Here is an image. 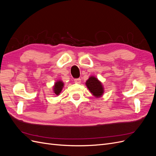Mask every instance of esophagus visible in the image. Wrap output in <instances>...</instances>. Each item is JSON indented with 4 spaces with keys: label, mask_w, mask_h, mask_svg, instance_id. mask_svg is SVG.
I'll use <instances>...</instances> for the list:
<instances>
[{
    "label": "esophagus",
    "mask_w": 156,
    "mask_h": 156,
    "mask_svg": "<svg viewBox=\"0 0 156 156\" xmlns=\"http://www.w3.org/2000/svg\"><path fill=\"white\" fill-rule=\"evenodd\" d=\"M81 82V79H74V83H77V84H80Z\"/></svg>",
    "instance_id": "obj_1"
}]
</instances>
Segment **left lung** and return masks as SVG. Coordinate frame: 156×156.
<instances>
[{
	"label": "left lung",
	"instance_id": "1",
	"mask_svg": "<svg viewBox=\"0 0 156 156\" xmlns=\"http://www.w3.org/2000/svg\"><path fill=\"white\" fill-rule=\"evenodd\" d=\"M85 84L89 91L96 98L101 97L104 93V87L102 83L96 77H90L86 81Z\"/></svg>",
	"mask_w": 156,
	"mask_h": 156
}]
</instances>
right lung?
<instances>
[{
  "instance_id": "1",
  "label": "right lung",
  "mask_w": 156,
  "mask_h": 156,
  "mask_svg": "<svg viewBox=\"0 0 156 156\" xmlns=\"http://www.w3.org/2000/svg\"><path fill=\"white\" fill-rule=\"evenodd\" d=\"M64 86V84L62 81H61V80H58V81H56L53 87V91L54 93L53 94L54 95L58 96L60 94L61 91L62 90Z\"/></svg>"
}]
</instances>
